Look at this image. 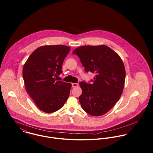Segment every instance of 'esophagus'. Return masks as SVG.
Masks as SVG:
<instances>
[{
	"mask_svg": "<svg viewBox=\"0 0 153 153\" xmlns=\"http://www.w3.org/2000/svg\"><path fill=\"white\" fill-rule=\"evenodd\" d=\"M71 85H72L73 87H77L79 85V84L78 83H72Z\"/></svg>",
	"mask_w": 153,
	"mask_h": 153,
	"instance_id": "1",
	"label": "esophagus"
}]
</instances>
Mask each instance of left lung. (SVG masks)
Returning <instances> with one entry per match:
<instances>
[{
	"mask_svg": "<svg viewBox=\"0 0 153 153\" xmlns=\"http://www.w3.org/2000/svg\"><path fill=\"white\" fill-rule=\"evenodd\" d=\"M73 53L80 58L86 72L95 73L93 83L79 85L82 93L79 102L86 113L100 116L118 102L124 88L126 71L119 54L105 45L83 46Z\"/></svg>",
	"mask_w": 153,
	"mask_h": 153,
	"instance_id": "obj_1",
	"label": "left lung"
}]
</instances>
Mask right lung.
<instances>
[{"instance_id":"obj_1","label":"right lung","mask_w":153,"mask_h":153,"mask_svg":"<svg viewBox=\"0 0 153 153\" xmlns=\"http://www.w3.org/2000/svg\"><path fill=\"white\" fill-rule=\"evenodd\" d=\"M70 48L64 45L43 46L29 57L23 68L26 90L42 111L51 113L68 100L71 85L59 80L62 64Z\"/></svg>"}]
</instances>
